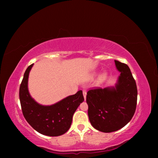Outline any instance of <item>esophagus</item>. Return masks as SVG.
<instances>
[{
  "instance_id": "1",
  "label": "esophagus",
  "mask_w": 158,
  "mask_h": 158,
  "mask_svg": "<svg viewBox=\"0 0 158 158\" xmlns=\"http://www.w3.org/2000/svg\"><path fill=\"white\" fill-rule=\"evenodd\" d=\"M83 97H84V99L85 100V99H86V94H87V92H86L85 90H83Z\"/></svg>"
}]
</instances>
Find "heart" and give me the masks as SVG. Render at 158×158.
Returning a JSON list of instances; mask_svg holds the SVG:
<instances>
[{"label":"heart","mask_w":158,"mask_h":158,"mask_svg":"<svg viewBox=\"0 0 158 158\" xmlns=\"http://www.w3.org/2000/svg\"><path fill=\"white\" fill-rule=\"evenodd\" d=\"M96 75V74H93V77H94ZM108 79V73H107L106 72H103L100 75L98 76V81H97V82H98V84H102V83H105L106 79Z\"/></svg>","instance_id":"1"}]
</instances>
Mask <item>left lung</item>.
<instances>
[{"label":"left lung","instance_id":"left-lung-1","mask_svg":"<svg viewBox=\"0 0 158 158\" xmlns=\"http://www.w3.org/2000/svg\"><path fill=\"white\" fill-rule=\"evenodd\" d=\"M120 72L115 87L90 89L87 93L88 117L92 126L102 132H112L132 118L137 102V88L130 69L115 60Z\"/></svg>","mask_w":158,"mask_h":158}]
</instances>
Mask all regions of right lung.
I'll return each instance as SVG.
<instances>
[{"label":"right lung","mask_w":158,"mask_h":158,"mask_svg":"<svg viewBox=\"0 0 158 158\" xmlns=\"http://www.w3.org/2000/svg\"><path fill=\"white\" fill-rule=\"evenodd\" d=\"M33 64L24 73L19 87V100L23 117L36 131L43 135L58 136L66 133L72 123L74 113L84 100L81 90L52 105H40L28 92L29 73Z\"/></svg>","instance_id":"obj_1"}]
</instances>
